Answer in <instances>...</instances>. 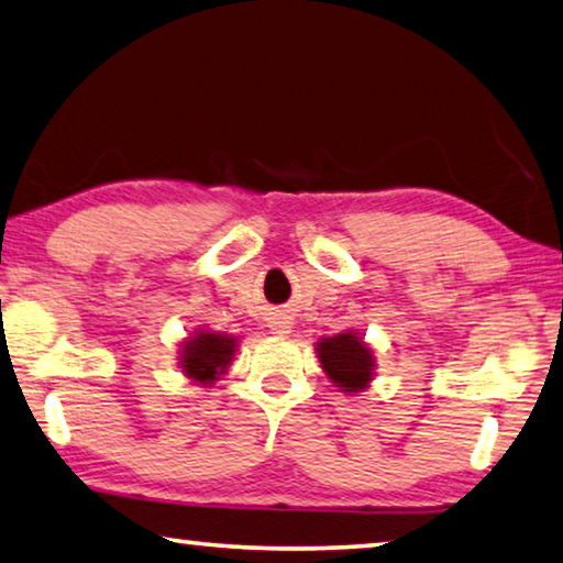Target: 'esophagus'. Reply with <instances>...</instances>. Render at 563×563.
<instances>
[{
	"instance_id": "esophagus-1",
	"label": "esophagus",
	"mask_w": 563,
	"mask_h": 563,
	"mask_svg": "<svg viewBox=\"0 0 563 563\" xmlns=\"http://www.w3.org/2000/svg\"><path fill=\"white\" fill-rule=\"evenodd\" d=\"M268 328L273 330V335H288L292 322H290V318H285V316H275V318H271Z\"/></svg>"
}]
</instances>
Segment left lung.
I'll return each mask as SVG.
<instances>
[{
	"label": "left lung",
	"mask_w": 563,
	"mask_h": 563,
	"mask_svg": "<svg viewBox=\"0 0 563 563\" xmlns=\"http://www.w3.org/2000/svg\"><path fill=\"white\" fill-rule=\"evenodd\" d=\"M316 352L322 373L328 375L332 387H338V393L357 395L375 379V350L355 330L320 338Z\"/></svg>",
	"instance_id": "left-lung-1"
}]
</instances>
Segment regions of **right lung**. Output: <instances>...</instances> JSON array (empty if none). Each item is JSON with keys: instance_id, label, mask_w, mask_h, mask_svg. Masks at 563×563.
I'll list each match as a JSON object with an SVG mask.
<instances>
[{"instance_id": "add662e5", "label": "right lung", "mask_w": 563, "mask_h": 563, "mask_svg": "<svg viewBox=\"0 0 563 563\" xmlns=\"http://www.w3.org/2000/svg\"><path fill=\"white\" fill-rule=\"evenodd\" d=\"M238 352V338L211 328H198L178 345V367L188 383L211 387L228 373Z\"/></svg>"}]
</instances>
